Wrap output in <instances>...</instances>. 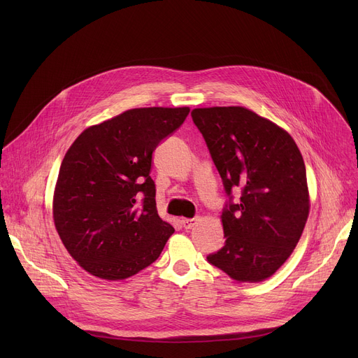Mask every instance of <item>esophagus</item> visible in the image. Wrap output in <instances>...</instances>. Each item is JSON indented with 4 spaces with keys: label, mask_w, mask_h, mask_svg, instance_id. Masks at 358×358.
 Instances as JSON below:
<instances>
[{
    "label": "esophagus",
    "mask_w": 358,
    "mask_h": 358,
    "mask_svg": "<svg viewBox=\"0 0 358 358\" xmlns=\"http://www.w3.org/2000/svg\"><path fill=\"white\" fill-rule=\"evenodd\" d=\"M196 222H197V219H182L181 224H182L185 229H192L194 224H196Z\"/></svg>",
    "instance_id": "obj_1"
}]
</instances>
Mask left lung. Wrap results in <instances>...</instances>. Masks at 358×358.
<instances>
[{
	"mask_svg": "<svg viewBox=\"0 0 358 358\" xmlns=\"http://www.w3.org/2000/svg\"><path fill=\"white\" fill-rule=\"evenodd\" d=\"M192 117L228 196L241 189L220 216L227 243L208 261L239 283L264 281L292 255L309 216L303 157L289 131L250 108L203 107Z\"/></svg>",
	"mask_w": 358,
	"mask_h": 358,
	"instance_id": "8db88e82",
	"label": "left lung"
}]
</instances>
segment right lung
Here are the masks:
<instances>
[{
	"label": "right lung",
	"mask_w": 358,
	"mask_h": 358,
	"mask_svg": "<svg viewBox=\"0 0 358 358\" xmlns=\"http://www.w3.org/2000/svg\"><path fill=\"white\" fill-rule=\"evenodd\" d=\"M190 107H141L87 127L66 150L53 222L69 255L91 275L124 280L159 257L174 228L157 212L150 178L158 143Z\"/></svg>",
	"instance_id": "obj_1"
}]
</instances>
